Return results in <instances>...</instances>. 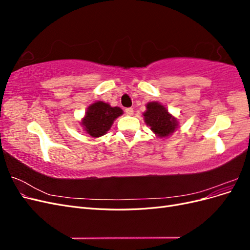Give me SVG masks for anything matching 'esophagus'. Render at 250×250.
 <instances>
[{
	"instance_id": "1",
	"label": "esophagus",
	"mask_w": 250,
	"mask_h": 250,
	"mask_svg": "<svg viewBox=\"0 0 250 250\" xmlns=\"http://www.w3.org/2000/svg\"><path fill=\"white\" fill-rule=\"evenodd\" d=\"M125 113L127 116H132L133 115V108L129 107V108H126L125 109Z\"/></svg>"
}]
</instances>
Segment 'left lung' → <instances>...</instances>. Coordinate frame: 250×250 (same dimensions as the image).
I'll list each match as a JSON object with an SVG mask.
<instances>
[{
    "label": "left lung",
    "mask_w": 250,
    "mask_h": 250,
    "mask_svg": "<svg viewBox=\"0 0 250 250\" xmlns=\"http://www.w3.org/2000/svg\"><path fill=\"white\" fill-rule=\"evenodd\" d=\"M147 110L143 113L145 123L150 126L155 135L160 138H167L176 130L178 122L168 112L167 108L158 102H149Z\"/></svg>",
    "instance_id": "obj_1"
}]
</instances>
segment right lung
I'll return each mask as SVG.
<instances>
[{"label": "right lung", "mask_w": 250, "mask_h": 250, "mask_svg": "<svg viewBox=\"0 0 250 250\" xmlns=\"http://www.w3.org/2000/svg\"><path fill=\"white\" fill-rule=\"evenodd\" d=\"M122 113L120 107H111L108 103L97 101L88 106L81 125L90 137L99 138L110 129L113 121Z\"/></svg>", "instance_id": "obj_1"}]
</instances>
